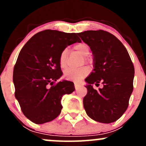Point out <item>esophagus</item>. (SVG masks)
<instances>
[{
  "instance_id": "esophagus-1",
  "label": "esophagus",
  "mask_w": 146,
  "mask_h": 146,
  "mask_svg": "<svg viewBox=\"0 0 146 146\" xmlns=\"http://www.w3.org/2000/svg\"><path fill=\"white\" fill-rule=\"evenodd\" d=\"M81 86V85L80 84H78V83H75V89H78V88H80V87Z\"/></svg>"
}]
</instances>
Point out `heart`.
Listing matches in <instances>:
<instances>
[{
  "instance_id": "heart-1",
  "label": "heart",
  "mask_w": 146,
  "mask_h": 146,
  "mask_svg": "<svg viewBox=\"0 0 146 146\" xmlns=\"http://www.w3.org/2000/svg\"><path fill=\"white\" fill-rule=\"evenodd\" d=\"M74 49L82 56H87L90 53V48L86 43H79L74 46ZM67 56V50H63L60 56V64L62 68L66 66V60ZM88 60V58H86ZM90 73V68L87 66H84L78 69H68L65 71L64 77L68 80L79 81L86 77Z\"/></svg>"
}]
</instances>
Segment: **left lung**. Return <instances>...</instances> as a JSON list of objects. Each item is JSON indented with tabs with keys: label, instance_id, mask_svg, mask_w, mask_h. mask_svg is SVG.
<instances>
[{
	"label": "left lung",
	"instance_id": "1",
	"mask_svg": "<svg viewBox=\"0 0 146 146\" xmlns=\"http://www.w3.org/2000/svg\"><path fill=\"white\" fill-rule=\"evenodd\" d=\"M78 35L93 53V71L85 79L88 92L83 100L84 109L95 121L113 123L128 106L133 90V64L121 42L111 33L90 30ZM100 81L103 88L94 90L93 84Z\"/></svg>",
	"mask_w": 146,
	"mask_h": 146
}]
</instances>
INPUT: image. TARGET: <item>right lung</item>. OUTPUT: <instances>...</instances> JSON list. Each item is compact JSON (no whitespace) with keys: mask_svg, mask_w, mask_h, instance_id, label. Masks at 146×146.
<instances>
[{"mask_svg":"<svg viewBox=\"0 0 146 146\" xmlns=\"http://www.w3.org/2000/svg\"><path fill=\"white\" fill-rule=\"evenodd\" d=\"M77 42H82L78 33L46 29L35 34L20 51L13 73L15 98L33 123L56 119L62 108L63 95L75 90L74 84L67 80L53 84L62 75L60 54Z\"/></svg>","mask_w":146,"mask_h":146,"instance_id":"add662e5","label":"right lung"}]
</instances>
